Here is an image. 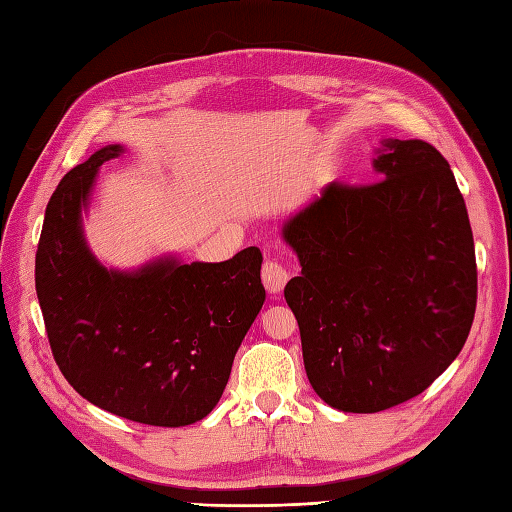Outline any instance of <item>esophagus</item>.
<instances>
[{"instance_id": "34e87169", "label": "esophagus", "mask_w": 512, "mask_h": 512, "mask_svg": "<svg viewBox=\"0 0 512 512\" xmlns=\"http://www.w3.org/2000/svg\"><path fill=\"white\" fill-rule=\"evenodd\" d=\"M262 281L270 295H277V292L284 290L288 281V270L284 264L275 262V259H266L262 268Z\"/></svg>"}]
</instances>
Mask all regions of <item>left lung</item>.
Instances as JSON below:
<instances>
[{
  "label": "left lung",
  "instance_id": "obj_1",
  "mask_svg": "<svg viewBox=\"0 0 512 512\" xmlns=\"http://www.w3.org/2000/svg\"><path fill=\"white\" fill-rule=\"evenodd\" d=\"M376 182H330L284 224L301 277L284 290L303 365L330 407L376 413L422 394L466 343L477 266L449 162L389 138Z\"/></svg>",
  "mask_w": 512,
  "mask_h": 512
}]
</instances>
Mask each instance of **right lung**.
Returning <instances> with one entry per match:
<instances>
[{"label":"right lung","mask_w":512,"mask_h":512,"mask_svg":"<svg viewBox=\"0 0 512 512\" xmlns=\"http://www.w3.org/2000/svg\"><path fill=\"white\" fill-rule=\"evenodd\" d=\"M123 154L107 145L68 171L48 202L35 286L54 361L92 405L151 427L209 416L237 347L264 306L262 253L220 264L162 257L134 273L107 270L83 237L96 173Z\"/></svg>","instance_id":"obj_1"}]
</instances>
